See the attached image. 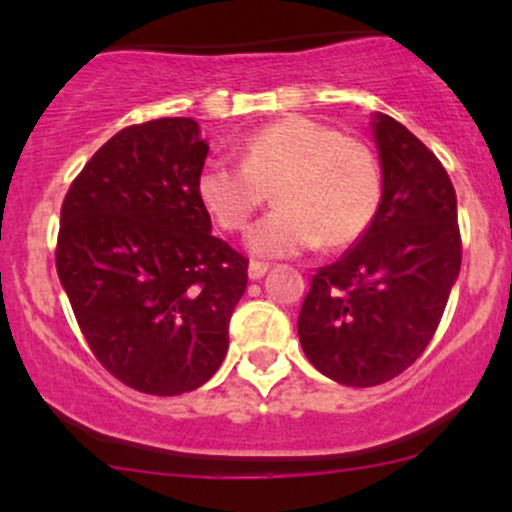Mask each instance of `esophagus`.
<instances>
[{
  "label": "esophagus",
  "mask_w": 512,
  "mask_h": 512,
  "mask_svg": "<svg viewBox=\"0 0 512 512\" xmlns=\"http://www.w3.org/2000/svg\"><path fill=\"white\" fill-rule=\"evenodd\" d=\"M267 269H269V264H264V262H250L248 276H250L252 281H257V279H262L264 274H267Z\"/></svg>",
  "instance_id": "esophagus-1"
}]
</instances>
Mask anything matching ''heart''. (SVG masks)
Instances as JSON below:
<instances>
[{
  "instance_id": "heart-1",
  "label": "heart",
  "mask_w": 512,
  "mask_h": 512,
  "mask_svg": "<svg viewBox=\"0 0 512 512\" xmlns=\"http://www.w3.org/2000/svg\"><path fill=\"white\" fill-rule=\"evenodd\" d=\"M240 161L204 163L197 195L223 231L238 233L272 190L276 207L248 236L255 255L289 257L320 243L346 248L378 214L383 180L373 151L310 117H284L252 132Z\"/></svg>"
}]
</instances>
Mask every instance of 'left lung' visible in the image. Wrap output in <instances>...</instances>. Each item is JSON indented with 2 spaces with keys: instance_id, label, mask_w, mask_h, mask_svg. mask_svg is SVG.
I'll list each match as a JSON object with an SVG mask.
<instances>
[{
  "instance_id": "8db88e82",
  "label": "left lung",
  "mask_w": 512,
  "mask_h": 512,
  "mask_svg": "<svg viewBox=\"0 0 512 512\" xmlns=\"http://www.w3.org/2000/svg\"><path fill=\"white\" fill-rule=\"evenodd\" d=\"M370 127L378 214L342 260L317 269L298 315L308 361L349 387L387 383L424 354L462 264L455 187L436 154L390 115Z\"/></svg>"
}]
</instances>
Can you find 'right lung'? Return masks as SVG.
I'll list each match as a JSON object with an SVG mask.
<instances>
[{
  "label": "right lung",
  "instance_id": "obj_1",
  "mask_svg": "<svg viewBox=\"0 0 512 512\" xmlns=\"http://www.w3.org/2000/svg\"><path fill=\"white\" fill-rule=\"evenodd\" d=\"M192 117L120 129L62 202L57 274L93 356L146 395L197 390L228 351L248 260L211 236Z\"/></svg>",
  "mask_w": 512,
  "mask_h": 512
}]
</instances>
